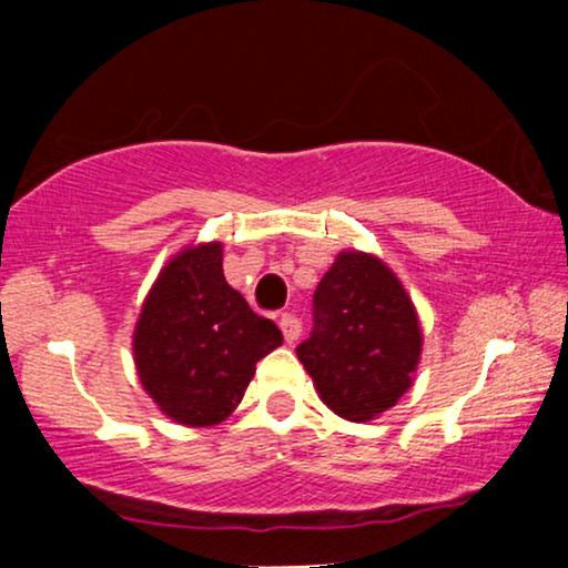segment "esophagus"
Segmentation results:
<instances>
[{
	"label": "esophagus",
	"mask_w": 568,
	"mask_h": 568,
	"mask_svg": "<svg viewBox=\"0 0 568 568\" xmlns=\"http://www.w3.org/2000/svg\"><path fill=\"white\" fill-rule=\"evenodd\" d=\"M280 331H283L285 342L293 344L302 336V321L296 315H291V312H285V315H280Z\"/></svg>",
	"instance_id": "obj_1"
}]
</instances>
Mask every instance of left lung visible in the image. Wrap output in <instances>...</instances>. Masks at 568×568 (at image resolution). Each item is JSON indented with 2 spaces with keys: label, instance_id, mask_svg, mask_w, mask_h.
<instances>
[{
  "label": "left lung",
  "instance_id": "1",
  "mask_svg": "<svg viewBox=\"0 0 568 568\" xmlns=\"http://www.w3.org/2000/svg\"><path fill=\"white\" fill-rule=\"evenodd\" d=\"M312 315L296 355L325 406L349 422L393 408L422 355L419 317L395 272L371 253L342 251L317 285Z\"/></svg>",
  "mask_w": 568,
  "mask_h": 568
}]
</instances>
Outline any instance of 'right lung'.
Returning a JSON list of instances; mask_svg holds the SVG:
<instances>
[{"instance_id":"obj_1","label":"right lung","mask_w":568,"mask_h":568,"mask_svg":"<svg viewBox=\"0 0 568 568\" xmlns=\"http://www.w3.org/2000/svg\"><path fill=\"white\" fill-rule=\"evenodd\" d=\"M283 344L226 283L221 243L186 247L168 262L135 323L141 384L165 416L186 427L224 422L243 400L256 363Z\"/></svg>"}]
</instances>
